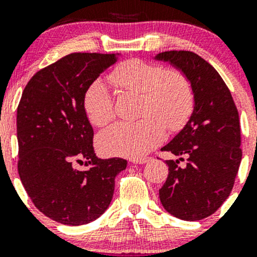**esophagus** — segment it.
I'll list each match as a JSON object with an SVG mask.
<instances>
[{"label": "esophagus", "instance_id": "1", "mask_svg": "<svg viewBox=\"0 0 257 257\" xmlns=\"http://www.w3.org/2000/svg\"><path fill=\"white\" fill-rule=\"evenodd\" d=\"M151 159V157H144V158H138V159H134L133 161V163L134 164H144V163H147V162Z\"/></svg>", "mask_w": 257, "mask_h": 257}]
</instances>
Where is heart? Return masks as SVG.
Segmentation results:
<instances>
[{"label": "heart", "mask_w": 257, "mask_h": 257, "mask_svg": "<svg viewBox=\"0 0 257 257\" xmlns=\"http://www.w3.org/2000/svg\"><path fill=\"white\" fill-rule=\"evenodd\" d=\"M107 81L122 93L140 94L139 116L144 117L134 123H116L100 134L99 147L108 155L143 157L163 141L166 128L179 131L193 111L192 84L180 70H163L141 59H129L108 73ZM83 110L95 126L113 119V99L105 84L95 81L88 85Z\"/></svg>", "instance_id": "1"}]
</instances>
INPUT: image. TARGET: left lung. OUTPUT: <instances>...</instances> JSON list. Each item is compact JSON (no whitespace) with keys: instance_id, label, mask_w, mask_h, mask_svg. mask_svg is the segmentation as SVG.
I'll return each instance as SVG.
<instances>
[{"instance_id":"obj_1","label":"left lung","mask_w":257,"mask_h":257,"mask_svg":"<svg viewBox=\"0 0 257 257\" xmlns=\"http://www.w3.org/2000/svg\"><path fill=\"white\" fill-rule=\"evenodd\" d=\"M156 59L181 70L194 94L190 120L162 149L180 159L166 161L169 174L159 199L178 219H205L228 198L234 185L241 161L239 114L219 72L196 53L168 51ZM185 158L186 166H179Z\"/></svg>"}]
</instances>
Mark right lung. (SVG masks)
Here are the masks:
<instances>
[{
  "label": "right lung",
  "mask_w": 257,
  "mask_h": 257,
  "mask_svg": "<svg viewBox=\"0 0 257 257\" xmlns=\"http://www.w3.org/2000/svg\"><path fill=\"white\" fill-rule=\"evenodd\" d=\"M116 63L114 54L72 53L40 70L23 91L17 112L18 173L35 206L63 225L98 219L110 205L123 158L100 159L83 110L88 85ZM85 159V171L74 169Z\"/></svg>",
  "instance_id": "add662e5"
}]
</instances>
